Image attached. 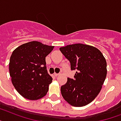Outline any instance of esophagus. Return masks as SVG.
I'll use <instances>...</instances> for the list:
<instances>
[{
  "mask_svg": "<svg viewBox=\"0 0 121 121\" xmlns=\"http://www.w3.org/2000/svg\"><path fill=\"white\" fill-rule=\"evenodd\" d=\"M54 76L57 77L59 74V73H54Z\"/></svg>",
  "mask_w": 121,
  "mask_h": 121,
  "instance_id": "esophagus-1",
  "label": "esophagus"
}]
</instances>
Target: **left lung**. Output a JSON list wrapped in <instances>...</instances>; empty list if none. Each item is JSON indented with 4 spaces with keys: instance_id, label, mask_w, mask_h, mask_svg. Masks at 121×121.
I'll list each match as a JSON object with an SVG mask.
<instances>
[{
    "instance_id": "8db88e82",
    "label": "left lung",
    "mask_w": 121,
    "mask_h": 121,
    "mask_svg": "<svg viewBox=\"0 0 121 121\" xmlns=\"http://www.w3.org/2000/svg\"><path fill=\"white\" fill-rule=\"evenodd\" d=\"M59 49L69 60L72 70H77L74 78H67L60 88L62 95L73 106L86 105L97 96L105 80V58L99 50L89 45L74 44Z\"/></svg>"
}]
</instances>
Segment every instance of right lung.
<instances>
[{"label":"right lung","instance_id":"obj_1","mask_svg":"<svg viewBox=\"0 0 121 121\" xmlns=\"http://www.w3.org/2000/svg\"><path fill=\"white\" fill-rule=\"evenodd\" d=\"M54 46L38 41L21 45L13 51L9 72L14 87L23 97L36 100L48 91L52 78L48 73L46 57Z\"/></svg>","mask_w":121,"mask_h":121}]
</instances>
